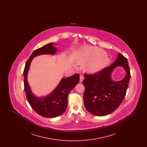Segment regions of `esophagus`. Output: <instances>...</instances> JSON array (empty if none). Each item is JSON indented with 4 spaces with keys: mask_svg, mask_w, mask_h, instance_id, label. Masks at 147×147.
<instances>
[{
    "mask_svg": "<svg viewBox=\"0 0 147 147\" xmlns=\"http://www.w3.org/2000/svg\"><path fill=\"white\" fill-rule=\"evenodd\" d=\"M83 79H84L83 76L81 75V76H80V80H79V82H80V83H82V82L83 81Z\"/></svg>",
    "mask_w": 147,
    "mask_h": 147,
    "instance_id": "1",
    "label": "esophagus"
}]
</instances>
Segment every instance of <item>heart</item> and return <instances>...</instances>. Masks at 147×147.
<instances>
[{
  "instance_id": "1",
  "label": "heart",
  "mask_w": 147,
  "mask_h": 147,
  "mask_svg": "<svg viewBox=\"0 0 147 147\" xmlns=\"http://www.w3.org/2000/svg\"><path fill=\"white\" fill-rule=\"evenodd\" d=\"M76 62L82 66L89 63L85 66V70L86 73L92 74L106 68L110 64V59L103 50L91 47L84 49L77 58Z\"/></svg>"
}]
</instances>
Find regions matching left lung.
I'll use <instances>...</instances> for the list:
<instances>
[{
	"mask_svg": "<svg viewBox=\"0 0 147 147\" xmlns=\"http://www.w3.org/2000/svg\"><path fill=\"white\" fill-rule=\"evenodd\" d=\"M117 66H122L126 76L119 81H113L112 73ZM84 106L91 114L104 116L115 111L126 95L129 79L130 70L127 58L119 53L114 63L93 75H84Z\"/></svg>",
	"mask_w": 147,
	"mask_h": 147,
	"instance_id": "left-lung-1",
	"label": "left lung"
}]
</instances>
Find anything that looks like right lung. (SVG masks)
I'll return each instance as SVG.
<instances>
[{"label":"right lung","mask_w":147,"mask_h":147,"mask_svg":"<svg viewBox=\"0 0 147 147\" xmlns=\"http://www.w3.org/2000/svg\"><path fill=\"white\" fill-rule=\"evenodd\" d=\"M56 52L57 49L53 46V43H49L36 49L26 62L24 70V89L28 103L35 112L48 118L58 117L65 112L68 105V95L79 82V74H75L73 76L62 78L53 91L45 97H36L32 92L28 81V74L32 60L39 55H54Z\"/></svg>","instance_id":"add662e5"}]
</instances>
